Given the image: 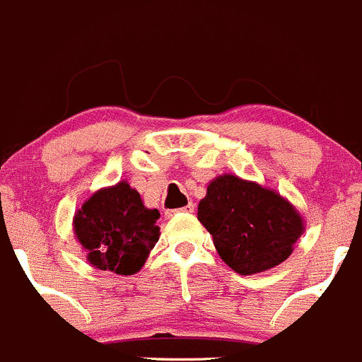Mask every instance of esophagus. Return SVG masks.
<instances>
[{"mask_svg":"<svg viewBox=\"0 0 362 362\" xmlns=\"http://www.w3.org/2000/svg\"><path fill=\"white\" fill-rule=\"evenodd\" d=\"M182 212H194V205L187 204V205H185V207L177 209V211H165V218H173V216L182 214Z\"/></svg>","mask_w":362,"mask_h":362,"instance_id":"esophagus-1","label":"esophagus"}]
</instances>
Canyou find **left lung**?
<instances>
[{
    "label": "left lung",
    "mask_w": 362,
    "mask_h": 362,
    "mask_svg": "<svg viewBox=\"0 0 362 362\" xmlns=\"http://www.w3.org/2000/svg\"><path fill=\"white\" fill-rule=\"evenodd\" d=\"M198 219L223 262L239 275L286 261L305 228L298 211L279 192L235 175H219L207 185Z\"/></svg>",
    "instance_id": "1"
}]
</instances>
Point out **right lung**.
Segmentation results:
<instances>
[{
    "label": "right lung",
    "mask_w": 362,
    "mask_h": 362,
    "mask_svg": "<svg viewBox=\"0 0 362 362\" xmlns=\"http://www.w3.org/2000/svg\"><path fill=\"white\" fill-rule=\"evenodd\" d=\"M158 218L157 209L144 207L139 192L123 180L94 192L74 212L73 230L94 268L134 275L158 241Z\"/></svg>",
    "instance_id": "1"
}]
</instances>
